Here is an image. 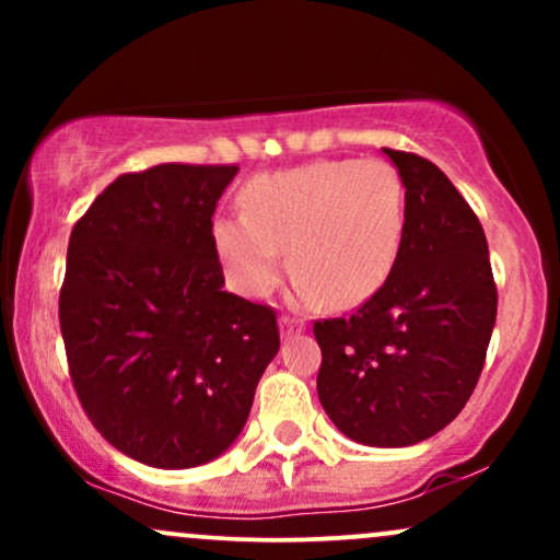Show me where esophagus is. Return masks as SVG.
Instances as JSON below:
<instances>
[{"label":"esophagus","mask_w":560,"mask_h":560,"mask_svg":"<svg viewBox=\"0 0 560 560\" xmlns=\"http://www.w3.org/2000/svg\"><path fill=\"white\" fill-rule=\"evenodd\" d=\"M279 329H281V334H284V337H289V334H298V331L305 329V324H302V320H298V318L281 316L279 318Z\"/></svg>","instance_id":"1"}]
</instances>
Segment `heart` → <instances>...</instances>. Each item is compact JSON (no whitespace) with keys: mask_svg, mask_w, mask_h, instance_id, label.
<instances>
[{"mask_svg":"<svg viewBox=\"0 0 560 560\" xmlns=\"http://www.w3.org/2000/svg\"><path fill=\"white\" fill-rule=\"evenodd\" d=\"M242 215L213 223V247L236 292L268 298L284 247L302 305L352 307L382 289L400 255L408 199L382 158L313 160L260 173L240 191Z\"/></svg>","mask_w":560,"mask_h":560,"instance_id":"obj_1","label":"heart"}]
</instances>
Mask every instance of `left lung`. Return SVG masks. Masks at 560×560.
Segmentation results:
<instances>
[{
	"label": "left lung",
	"mask_w": 560,
	"mask_h": 560,
	"mask_svg": "<svg viewBox=\"0 0 560 560\" xmlns=\"http://www.w3.org/2000/svg\"><path fill=\"white\" fill-rule=\"evenodd\" d=\"M408 221L378 292L347 318L313 324L318 400L337 429L371 447H405L445 429L477 387L498 287L477 213L453 182L413 152L387 150Z\"/></svg>",
	"instance_id": "8db88e82"
}]
</instances>
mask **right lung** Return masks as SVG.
<instances>
[{"instance_id": "obj_1", "label": "right lung", "mask_w": 560, "mask_h": 560, "mask_svg": "<svg viewBox=\"0 0 560 560\" xmlns=\"http://www.w3.org/2000/svg\"><path fill=\"white\" fill-rule=\"evenodd\" d=\"M236 171L124 173L70 231L60 289L70 382L96 432L139 464L218 458L279 352L273 307L223 292L213 213Z\"/></svg>"}]
</instances>
